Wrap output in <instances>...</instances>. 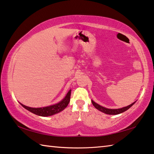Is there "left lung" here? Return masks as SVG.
Instances as JSON below:
<instances>
[{
  "mask_svg": "<svg viewBox=\"0 0 154 154\" xmlns=\"http://www.w3.org/2000/svg\"><path fill=\"white\" fill-rule=\"evenodd\" d=\"M92 105L94 106V107L96 109H97L98 110L100 111L101 112H103V113H106V114H109V115H118V114H119V113H123V112L127 111L128 109L129 108L131 107V106L134 105V104L135 103H132L131 105H130L128 106H125V107H123V108H121V109H107V108H105V107H103V106L99 105L98 104L96 103L95 102H94L93 100H92Z\"/></svg>",
  "mask_w": 154,
  "mask_h": 154,
  "instance_id": "obj_1",
  "label": "left lung"
}]
</instances>
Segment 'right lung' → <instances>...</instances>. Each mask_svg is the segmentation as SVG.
<instances>
[{"instance_id": "right-lung-1", "label": "right lung", "mask_w": 154, "mask_h": 154, "mask_svg": "<svg viewBox=\"0 0 154 154\" xmlns=\"http://www.w3.org/2000/svg\"><path fill=\"white\" fill-rule=\"evenodd\" d=\"M71 92V90H70L69 91V92L67 93L66 96L64 97V98L62 100H61L60 103L51 106H45V107L32 108V107H29V106H25L21 103L20 104L23 107L25 108L26 109H27L28 111H30L31 113H32L34 114L37 115V116H43V117L51 116H53L54 114H56L59 113V112L62 111L66 107L70 102Z\"/></svg>"}]
</instances>
